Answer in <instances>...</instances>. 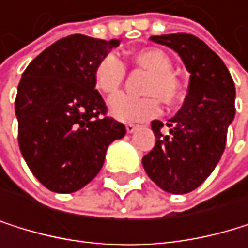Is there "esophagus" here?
<instances>
[{
	"mask_svg": "<svg viewBox=\"0 0 248 248\" xmlns=\"http://www.w3.org/2000/svg\"><path fill=\"white\" fill-rule=\"evenodd\" d=\"M138 129V125H134V123H128L126 125V132L128 134H132V132H135Z\"/></svg>",
	"mask_w": 248,
	"mask_h": 248,
	"instance_id": "34e87169",
	"label": "esophagus"
}]
</instances>
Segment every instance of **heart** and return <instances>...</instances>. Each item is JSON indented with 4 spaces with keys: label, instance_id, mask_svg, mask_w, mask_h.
<instances>
[{
    "label": "heart",
    "instance_id": "obj_1",
    "mask_svg": "<svg viewBox=\"0 0 248 248\" xmlns=\"http://www.w3.org/2000/svg\"><path fill=\"white\" fill-rule=\"evenodd\" d=\"M132 59L138 68L149 71L144 88H142V92L147 95L132 96L128 93H120L110 101V114L116 120L125 123L152 119L160 111V99L171 106L182 96V84L171 71L172 62L164 52L147 47V49L137 50ZM125 77L126 65L114 53L104 56L98 62L93 73L96 89L107 96H113L119 92Z\"/></svg>",
    "mask_w": 248,
    "mask_h": 248
}]
</instances>
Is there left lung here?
<instances>
[{
    "mask_svg": "<svg viewBox=\"0 0 248 248\" xmlns=\"http://www.w3.org/2000/svg\"><path fill=\"white\" fill-rule=\"evenodd\" d=\"M150 40L180 55L190 81L183 107L167 123L170 134L160 132L162 122H152L156 144L142 157V167L165 192L189 193L205 182L222 157L235 116V84L223 61L198 37L177 32Z\"/></svg>",
    "mask_w": 248,
    "mask_h": 248,
    "instance_id": "obj_1",
    "label": "left lung"
}]
</instances>
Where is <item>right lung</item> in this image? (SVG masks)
Instances as JSON below:
<instances>
[{"label": "right lung", "mask_w": 248, "mask_h": 248, "mask_svg": "<svg viewBox=\"0 0 248 248\" xmlns=\"http://www.w3.org/2000/svg\"><path fill=\"white\" fill-rule=\"evenodd\" d=\"M119 40L74 34L43 50L22 74L16 95L17 138L25 162L52 192L71 193L101 171L107 147L126 134L107 116L93 73Z\"/></svg>", "instance_id": "obj_1"}]
</instances>
